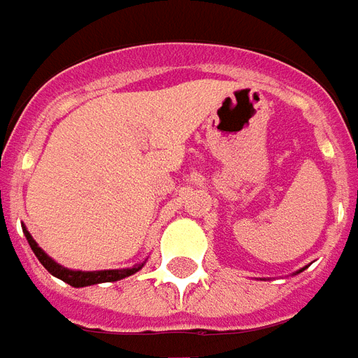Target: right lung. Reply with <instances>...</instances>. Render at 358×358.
<instances>
[{
	"label": "right lung",
	"instance_id": "add662e5",
	"mask_svg": "<svg viewBox=\"0 0 358 358\" xmlns=\"http://www.w3.org/2000/svg\"><path fill=\"white\" fill-rule=\"evenodd\" d=\"M22 231H24V237L29 241L30 248L34 250V255L40 260V264L44 266L48 272L55 275V278H59L65 283H69L73 287H86V285H94V283H103V281H117L123 280L127 275H133L134 272H138L143 264L141 266H134V268H125V270H102V272H75V270H67V268H63L57 262H53L50 256L45 255L42 248L38 247L36 241L32 239V235H30L24 227H22Z\"/></svg>",
	"mask_w": 358,
	"mask_h": 358
}]
</instances>
